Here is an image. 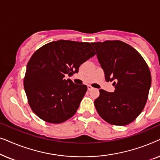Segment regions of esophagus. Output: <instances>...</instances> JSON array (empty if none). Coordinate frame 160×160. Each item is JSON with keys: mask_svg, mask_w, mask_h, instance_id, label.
Segmentation results:
<instances>
[{"mask_svg": "<svg viewBox=\"0 0 160 160\" xmlns=\"http://www.w3.org/2000/svg\"><path fill=\"white\" fill-rule=\"evenodd\" d=\"M87 89H88V90H91V89H93V87L90 86V85H88V86H87Z\"/></svg>", "mask_w": 160, "mask_h": 160, "instance_id": "1", "label": "esophagus"}]
</instances>
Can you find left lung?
I'll return each instance as SVG.
<instances>
[{
	"mask_svg": "<svg viewBox=\"0 0 160 160\" xmlns=\"http://www.w3.org/2000/svg\"><path fill=\"white\" fill-rule=\"evenodd\" d=\"M106 82L113 81V92L100 89L95 100L98 114L108 123L124 126L143 110L152 84L147 63L139 52L123 41L92 43Z\"/></svg>",
	"mask_w": 160,
	"mask_h": 160,
	"instance_id": "1",
	"label": "left lung"
}]
</instances>
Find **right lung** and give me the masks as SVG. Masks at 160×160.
<instances>
[{
  "label": "right lung",
  "mask_w": 160,
  "mask_h": 160,
  "mask_svg": "<svg viewBox=\"0 0 160 160\" xmlns=\"http://www.w3.org/2000/svg\"><path fill=\"white\" fill-rule=\"evenodd\" d=\"M91 43L59 40L39 48L28 61L24 88L32 111L43 121L62 123L75 114L87 90L65 76L95 55Z\"/></svg>",
  "instance_id": "add662e5"
}]
</instances>
